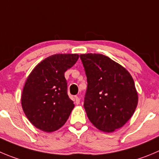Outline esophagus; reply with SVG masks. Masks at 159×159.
I'll use <instances>...</instances> for the list:
<instances>
[{
  "instance_id": "esophagus-1",
  "label": "esophagus",
  "mask_w": 159,
  "mask_h": 159,
  "mask_svg": "<svg viewBox=\"0 0 159 159\" xmlns=\"http://www.w3.org/2000/svg\"><path fill=\"white\" fill-rule=\"evenodd\" d=\"M75 101L76 104H79L80 103V98L78 96H75Z\"/></svg>"
}]
</instances>
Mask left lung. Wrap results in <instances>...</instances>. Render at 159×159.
<instances>
[{
    "instance_id": "1",
    "label": "left lung",
    "mask_w": 159,
    "mask_h": 159,
    "mask_svg": "<svg viewBox=\"0 0 159 159\" xmlns=\"http://www.w3.org/2000/svg\"><path fill=\"white\" fill-rule=\"evenodd\" d=\"M80 58L88 81L84 107L89 119L105 133L121 128L138 103L133 77L124 66L104 55L87 53Z\"/></svg>"
}]
</instances>
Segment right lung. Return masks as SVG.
<instances>
[{"label":"right lung","instance_id":"1","mask_svg":"<svg viewBox=\"0 0 159 159\" xmlns=\"http://www.w3.org/2000/svg\"><path fill=\"white\" fill-rule=\"evenodd\" d=\"M79 58L78 54H55L40 62L26 78L21 104L31 124L52 133L66 123L75 107L67 95L64 73Z\"/></svg>","mask_w":159,"mask_h":159}]
</instances>
